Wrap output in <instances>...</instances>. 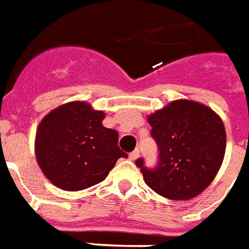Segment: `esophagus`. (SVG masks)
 <instances>
[{"instance_id": "34e87169", "label": "esophagus", "mask_w": 249, "mask_h": 249, "mask_svg": "<svg viewBox=\"0 0 249 249\" xmlns=\"http://www.w3.org/2000/svg\"><path fill=\"white\" fill-rule=\"evenodd\" d=\"M138 158H139V150H134V151L130 154V159H131V160H137Z\"/></svg>"}]
</instances>
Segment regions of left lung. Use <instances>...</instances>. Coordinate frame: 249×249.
Returning a JSON list of instances; mask_svg holds the SVG:
<instances>
[{
    "label": "left lung",
    "instance_id": "obj_1",
    "mask_svg": "<svg viewBox=\"0 0 249 249\" xmlns=\"http://www.w3.org/2000/svg\"><path fill=\"white\" fill-rule=\"evenodd\" d=\"M157 142V167L137 159L144 182L171 200H190L211 184L226 152V130L220 117L194 101L178 99L147 118Z\"/></svg>",
    "mask_w": 249,
    "mask_h": 249
}]
</instances>
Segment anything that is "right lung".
I'll use <instances>...</instances> for the list:
<instances>
[{
	"label": "right lung",
	"instance_id": "right-lung-1",
	"mask_svg": "<svg viewBox=\"0 0 249 249\" xmlns=\"http://www.w3.org/2000/svg\"><path fill=\"white\" fill-rule=\"evenodd\" d=\"M105 112L86 102L54 108L38 124L36 158L43 175L65 191H81L106 179L119 158L118 132L102 124Z\"/></svg>",
	"mask_w": 249,
	"mask_h": 249
}]
</instances>
